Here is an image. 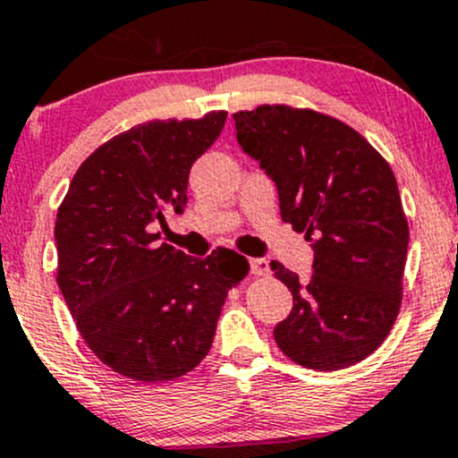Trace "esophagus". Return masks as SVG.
I'll list each match as a JSON object with an SVG mask.
<instances>
[{
	"label": "esophagus",
	"instance_id": "1",
	"mask_svg": "<svg viewBox=\"0 0 458 458\" xmlns=\"http://www.w3.org/2000/svg\"><path fill=\"white\" fill-rule=\"evenodd\" d=\"M250 267H251V276L256 277H262L269 273V260L267 259H251Z\"/></svg>",
	"mask_w": 458,
	"mask_h": 458
}]
</instances>
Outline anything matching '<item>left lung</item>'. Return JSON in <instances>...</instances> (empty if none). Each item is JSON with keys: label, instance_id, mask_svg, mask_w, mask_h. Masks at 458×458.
Wrapping results in <instances>:
<instances>
[{"label": "left lung", "instance_id": "8db88e82", "mask_svg": "<svg viewBox=\"0 0 458 458\" xmlns=\"http://www.w3.org/2000/svg\"><path fill=\"white\" fill-rule=\"evenodd\" d=\"M234 123L241 148L277 185L282 219L314 247L308 280L271 262L295 301L273 331L277 346L312 370L366 360L403 303L409 224L390 163L353 127L317 109L259 105L236 112Z\"/></svg>", "mask_w": 458, "mask_h": 458}]
</instances>
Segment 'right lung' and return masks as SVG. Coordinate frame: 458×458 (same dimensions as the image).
Segmentation results:
<instances>
[{
	"label": "right lung",
	"mask_w": 458,
	"mask_h": 458,
	"mask_svg": "<svg viewBox=\"0 0 458 458\" xmlns=\"http://www.w3.org/2000/svg\"><path fill=\"white\" fill-rule=\"evenodd\" d=\"M228 112L148 120L79 165L55 219L57 286L105 366L141 383L174 381L204 360L230 288L250 273L234 250L204 260L157 245L167 207L182 213L189 170Z\"/></svg>",
	"instance_id": "add662e5"
}]
</instances>
